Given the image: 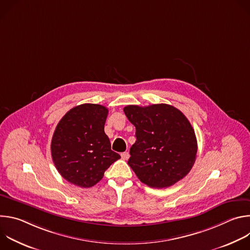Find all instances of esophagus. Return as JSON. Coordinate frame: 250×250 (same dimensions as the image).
<instances>
[{"label":"esophagus","mask_w":250,"mask_h":250,"mask_svg":"<svg viewBox=\"0 0 250 250\" xmlns=\"http://www.w3.org/2000/svg\"><path fill=\"white\" fill-rule=\"evenodd\" d=\"M121 155H122V158H123L124 160H127V159L129 158V153L126 152V151H125V152H123Z\"/></svg>","instance_id":"1"}]
</instances>
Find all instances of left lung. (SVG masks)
<instances>
[{"instance_id": "8db88e82", "label": "left lung", "mask_w": 250, "mask_h": 250, "mask_svg": "<svg viewBox=\"0 0 250 250\" xmlns=\"http://www.w3.org/2000/svg\"><path fill=\"white\" fill-rule=\"evenodd\" d=\"M124 112L136 130L127 164L138 179L151 188H167L183 179L198 150L194 128L185 115L167 104H129Z\"/></svg>"}]
</instances>
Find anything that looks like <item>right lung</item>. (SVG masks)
Masks as SVG:
<instances>
[{"instance_id": "add662e5", "label": "right lung", "mask_w": 250, "mask_h": 250, "mask_svg": "<svg viewBox=\"0 0 250 250\" xmlns=\"http://www.w3.org/2000/svg\"><path fill=\"white\" fill-rule=\"evenodd\" d=\"M108 113L102 104H83L68 111L58 123L51 140V156L68 182L90 188L121 158L111 149L104 130Z\"/></svg>"}]
</instances>
